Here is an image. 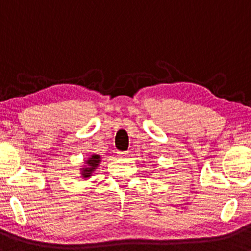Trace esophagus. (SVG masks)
<instances>
[{
	"label": "esophagus",
	"instance_id": "1",
	"mask_svg": "<svg viewBox=\"0 0 251 251\" xmlns=\"http://www.w3.org/2000/svg\"><path fill=\"white\" fill-rule=\"evenodd\" d=\"M117 154H118V156H121V157H126L129 155L128 151H117Z\"/></svg>",
	"mask_w": 251,
	"mask_h": 251
}]
</instances>
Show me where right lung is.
I'll return each instance as SVG.
<instances>
[{
    "label": "right lung",
    "mask_w": 251,
    "mask_h": 251,
    "mask_svg": "<svg viewBox=\"0 0 251 251\" xmlns=\"http://www.w3.org/2000/svg\"><path fill=\"white\" fill-rule=\"evenodd\" d=\"M100 162V155H92L86 160V166H84V168H81V178H90L96 168H97L98 163Z\"/></svg>",
    "instance_id": "obj_1"
}]
</instances>
